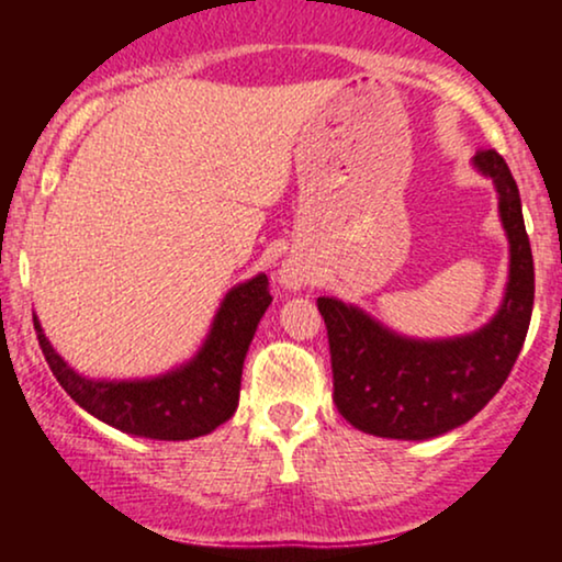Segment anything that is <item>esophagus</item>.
<instances>
[{
    "mask_svg": "<svg viewBox=\"0 0 562 562\" xmlns=\"http://www.w3.org/2000/svg\"><path fill=\"white\" fill-rule=\"evenodd\" d=\"M282 282H285L288 288H299L301 282H303V277H301L299 269H293V267H285V269H282Z\"/></svg>",
    "mask_w": 562,
    "mask_h": 562,
    "instance_id": "1",
    "label": "esophagus"
}]
</instances>
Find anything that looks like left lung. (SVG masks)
Instances as JSON below:
<instances>
[{
	"label": "left lung",
	"instance_id": "obj_1",
	"mask_svg": "<svg viewBox=\"0 0 562 562\" xmlns=\"http://www.w3.org/2000/svg\"><path fill=\"white\" fill-rule=\"evenodd\" d=\"M473 166L496 187L509 240L505 299L492 322L460 338L417 340L351 303L317 299L330 340L333 402L364 434L423 441L460 428L492 402L524 348L533 308V256L520 192L496 150L475 153Z\"/></svg>",
	"mask_w": 562,
	"mask_h": 562
}]
</instances>
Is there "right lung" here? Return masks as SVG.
<instances>
[{
  "instance_id": "right-lung-1",
  "label": "right lung",
  "mask_w": 562,
  "mask_h": 562,
  "mask_svg": "<svg viewBox=\"0 0 562 562\" xmlns=\"http://www.w3.org/2000/svg\"><path fill=\"white\" fill-rule=\"evenodd\" d=\"M272 303L267 274L240 282L224 295L209 338L190 362L158 378H83L55 351L34 314L44 359L81 409L132 436L156 441H187L227 423L240 398L243 362L263 312Z\"/></svg>"
}]
</instances>
